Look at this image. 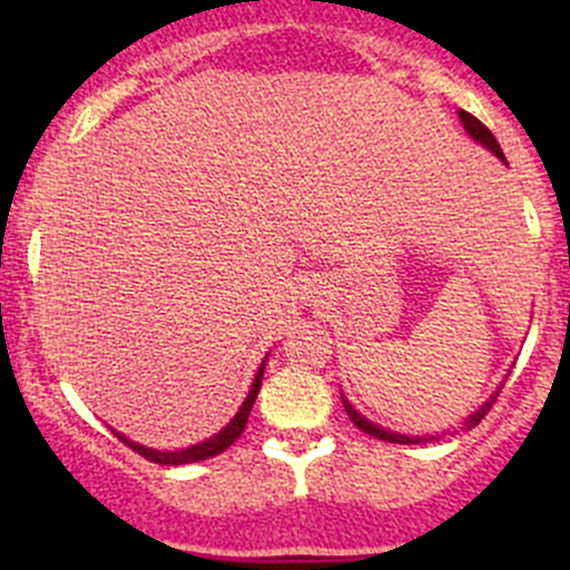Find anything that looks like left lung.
<instances>
[{
  "label": "left lung",
  "instance_id": "obj_1",
  "mask_svg": "<svg viewBox=\"0 0 570 570\" xmlns=\"http://www.w3.org/2000/svg\"><path fill=\"white\" fill-rule=\"evenodd\" d=\"M458 115H461V120H463L465 131H469V135L474 137V140L480 142V146H485L488 151L493 154V157H499V159H502V163H504V151H502V148H499L497 137L491 135V129H488V126L482 124V120H476L474 115H471V112H465V109H461V112H458ZM497 396H499V394H493L491 400H488L485 405H482L480 411L474 413V416H469V419H465V422H463V428H465V430L476 428V424H480L482 419H485V413L491 411V405H493V402H497ZM342 402H344V411H347L350 422H353L355 428H358V430H364L366 435H375V439H381V441H389V444H419V441H428V439H422V435H400V433H389V430L377 428V424H372L370 419H364V416H361V413L355 411V407L350 405V402L344 400V396H342ZM430 439H435V435H430Z\"/></svg>",
  "mask_w": 570,
  "mask_h": 570
}]
</instances>
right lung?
Returning <instances> with one entry per match:
<instances>
[{"instance_id": "1", "label": "right lung", "mask_w": 570, "mask_h": 570, "mask_svg": "<svg viewBox=\"0 0 570 570\" xmlns=\"http://www.w3.org/2000/svg\"><path fill=\"white\" fill-rule=\"evenodd\" d=\"M262 372H264V364L258 366V375H256V381H253V386H250V394L245 396V402H243V407H239V413H237V416H234L232 422H228L226 428L220 430V433H217V435H212V439H206L204 444L187 446V450H178V452H159V450H148V446H140V444H135V441H129V439H126V435H120V433H115V435H118V439L124 441V444L129 446L131 452H137V455H142V458H146V461H151V463H163V465H181V463H195V461H206V458H215V455H220L223 450H228V446H232L234 441H237L239 435H243L245 424H248L250 407H253V402H256V394H258V389H262Z\"/></svg>"}]
</instances>
